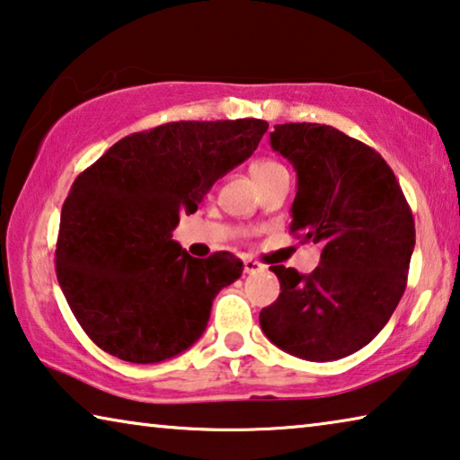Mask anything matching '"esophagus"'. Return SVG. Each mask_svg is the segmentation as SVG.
I'll return each instance as SVG.
<instances>
[{"mask_svg": "<svg viewBox=\"0 0 460 460\" xmlns=\"http://www.w3.org/2000/svg\"><path fill=\"white\" fill-rule=\"evenodd\" d=\"M260 270H264V266H261L260 261L252 260V258H245L243 260V272L245 274H256V272H260Z\"/></svg>", "mask_w": 460, "mask_h": 460, "instance_id": "esophagus-1", "label": "esophagus"}]
</instances>
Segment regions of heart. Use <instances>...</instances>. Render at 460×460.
<instances>
[{
  "instance_id": "b5f03b06",
  "label": "heart",
  "mask_w": 460,
  "mask_h": 460,
  "mask_svg": "<svg viewBox=\"0 0 460 460\" xmlns=\"http://www.w3.org/2000/svg\"><path fill=\"white\" fill-rule=\"evenodd\" d=\"M279 170H282V165L279 162H274V159H260V162L252 165V176H253V180H256V178L268 176V173L279 172Z\"/></svg>"
}]
</instances>
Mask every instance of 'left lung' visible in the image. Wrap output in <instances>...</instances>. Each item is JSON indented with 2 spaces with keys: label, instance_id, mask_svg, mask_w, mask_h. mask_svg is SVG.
<instances>
[{
  "label": "left lung",
  "instance_id": "1",
  "mask_svg": "<svg viewBox=\"0 0 460 460\" xmlns=\"http://www.w3.org/2000/svg\"><path fill=\"white\" fill-rule=\"evenodd\" d=\"M270 145L296 170L290 233L323 250L311 274L270 266L280 295L261 309L260 325L298 358H344L383 330L403 296L415 245L411 208L387 162L338 128L276 125Z\"/></svg>",
  "mask_w": 460,
  "mask_h": 460
}]
</instances>
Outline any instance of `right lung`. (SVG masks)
Instances as JSON below:
<instances>
[{"label":"right lung","instance_id":"add662e5","mask_svg":"<svg viewBox=\"0 0 460 460\" xmlns=\"http://www.w3.org/2000/svg\"><path fill=\"white\" fill-rule=\"evenodd\" d=\"M268 122L180 120L114 143L73 181L57 280L82 330L116 358L153 364L200 338L213 298L242 276L229 252L192 258L172 239L215 181L256 151Z\"/></svg>","mask_w":460,"mask_h":460}]
</instances>
